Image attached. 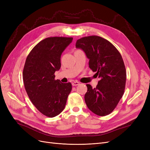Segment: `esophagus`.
I'll return each mask as SVG.
<instances>
[{"mask_svg":"<svg viewBox=\"0 0 150 150\" xmlns=\"http://www.w3.org/2000/svg\"><path fill=\"white\" fill-rule=\"evenodd\" d=\"M80 83L78 82V81H73V82L72 83V85L73 86H78L79 85Z\"/></svg>","mask_w":150,"mask_h":150,"instance_id":"obj_1","label":"esophagus"}]
</instances>
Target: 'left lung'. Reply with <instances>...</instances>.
<instances>
[{
	"instance_id": "1",
	"label": "left lung",
	"mask_w": 150,
	"mask_h": 150,
	"mask_svg": "<svg viewBox=\"0 0 150 150\" xmlns=\"http://www.w3.org/2000/svg\"><path fill=\"white\" fill-rule=\"evenodd\" d=\"M76 47L83 50L89 67L100 79L96 88L86 84V105L94 114L106 116L113 111L124 94L126 71L120 52L108 40L98 35L84 37Z\"/></svg>"
}]
</instances>
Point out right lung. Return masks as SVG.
<instances>
[{"instance_id":"1","label":"right lung","mask_w":150,"mask_h":150,"mask_svg":"<svg viewBox=\"0 0 150 150\" xmlns=\"http://www.w3.org/2000/svg\"><path fill=\"white\" fill-rule=\"evenodd\" d=\"M72 38L51 37L40 41L26 58L23 81L31 102L42 115L55 117L64 110L71 83L56 80L54 73L61 67V56Z\"/></svg>"}]
</instances>
